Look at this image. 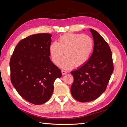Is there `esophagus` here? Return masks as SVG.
I'll return each instance as SVG.
<instances>
[{"label": "esophagus", "mask_w": 127, "mask_h": 127, "mask_svg": "<svg viewBox=\"0 0 127 127\" xmlns=\"http://www.w3.org/2000/svg\"><path fill=\"white\" fill-rule=\"evenodd\" d=\"M61 73H62V75H65V74H66L67 73V72L66 71H65V70H61Z\"/></svg>", "instance_id": "34e87169"}]
</instances>
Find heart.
I'll return each mask as SVG.
<instances>
[{"mask_svg":"<svg viewBox=\"0 0 127 127\" xmlns=\"http://www.w3.org/2000/svg\"><path fill=\"white\" fill-rule=\"evenodd\" d=\"M93 48V41L87 34L67 33L59 38V42H53L49 46V52L53 63L58 64L63 69H68L73 66L79 67L89 58Z\"/></svg>","mask_w":127,"mask_h":127,"instance_id":"b5f03b06","label":"heart"}]
</instances>
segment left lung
I'll use <instances>...</instances> for the list:
<instances>
[{
  "label": "left lung",
  "instance_id": "obj_1",
  "mask_svg": "<svg viewBox=\"0 0 127 127\" xmlns=\"http://www.w3.org/2000/svg\"><path fill=\"white\" fill-rule=\"evenodd\" d=\"M94 49L86 62L71 71L74 83L71 95L77 101L88 102L97 98L106 90L113 71L112 52L107 42L95 30L91 29Z\"/></svg>",
  "mask_w": 127,
  "mask_h": 127
}]
</instances>
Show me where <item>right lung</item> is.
<instances>
[{
    "instance_id": "add662e5",
    "label": "right lung",
    "mask_w": 127,
    "mask_h": 127,
    "mask_svg": "<svg viewBox=\"0 0 127 127\" xmlns=\"http://www.w3.org/2000/svg\"><path fill=\"white\" fill-rule=\"evenodd\" d=\"M51 36L50 34L40 33L22 40L10 60L11 83L23 98L35 105L49 100L53 83L62 75L49 57Z\"/></svg>"
}]
</instances>
